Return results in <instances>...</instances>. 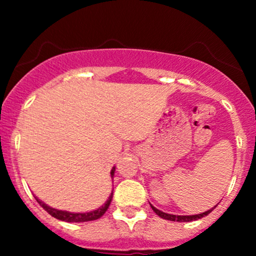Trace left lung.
<instances>
[{"label":"left lung","mask_w":256,"mask_h":256,"mask_svg":"<svg viewBox=\"0 0 256 256\" xmlns=\"http://www.w3.org/2000/svg\"><path fill=\"white\" fill-rule=\"evenodd\" d=\"M150 207H152V210H154V212L156 213L158 216H160V218L166 219V220H171V222H192V220L201 219V218H204V216H208V214L212 212V210L216 207V206H214L213 208H210V210H206V212H204V213L194 214V216H176V214H170V213L162 212V210H158V208H155L152 204H150Z\"/></svg>","instance_id":"left-lung-1"}]
</instances>
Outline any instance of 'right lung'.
<instances>
[{
	"instance_id": "obj_1",
	"label": "right lung",
	"mask_w": 256,
	"mask_h": 256,
	"mask_svg": "<svg viewBox=\"0 0 256 256\" xmlns=\"http://www.w3.org/2000/svg\"><path fill=\"white\" fill-rule=\"evenodd\" d=\"M114 172H116V167H113L110 171L112 178L114 177ZM36 198L38 204L42 206L44 210L50 214L52 216H54V218L62 220V222H91V220H98L104 216L106 210H107L108 207H110L112 198H113V192L110 194V198H108L107 201H106L101 207H98V210H90V212H85V213H73V212H68V210H56V208H52L50 206L44 204L42 200H40L38 198Z\"/></svg>"
}]
</instances>
